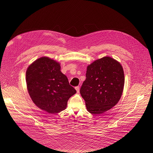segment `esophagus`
<instances>
[{
  "mask_svg": "<svg viewBox=\"0 0 153 153\" xmlns=\"http://www.w3.org/2000/svg\"><path fill=\"white\" fill-rule=\"evenodd\" d=\"M75 89L76 90V92L78 93V92H79V87H78V86L76 87H75Z\"/></svg>",
  "mask_w": 153,
  "mask_h": 153,
  "instance_id": "esophagus-1",
  "label": "esophagus"
}]
</instances>
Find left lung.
Here are the masks:
<instances>
[{"mask_svg":"<svg viewBox=\"0 0 153 153\" xmlns=\"http://www.w3.org/2000/svg\"><path fill=\"white\" fill-rule=\"evenodd\" d=\"M124 79L122 66L109 56L88 66L86 79L80 89L88 111L101 114L114 107L122 95Z\"/></svg>","mask_w":153,"mask_h":153,"instance_id":"obj_1","label":"left lung"}]
</instances>
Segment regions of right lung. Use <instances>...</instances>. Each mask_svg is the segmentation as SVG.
Here are the masks:
<instances>
[{
  "label": "right lung",
  "instance_id": "right-lung-1",
  "mask_svg": "<svg viewBox=\"0 0 153 153\" xmlns=\"http://www.w3.org/2000/svg\"><path fill=\"white\" fill-rule=\"evenodd\" d=\"M26 81L34 104L49 114L65 109L68 100L76 92L61 72L60 64L48 57H41L29 66Z\"/></svg>",
  "mask_w": 153,
  "mask_h": 153
}]
</instances>
